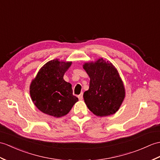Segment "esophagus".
Instances as JSON below:
<instances>
[{"instance_id": "obj_1", "label": "esophagus", "mask_w": 160, "mask_h": 160, "mask_svg": "<svg viewBox=\"0 0 160 160\" xmlns=\"http://www.w3.org/2000/svg\"><path fill=\"white\" fill-rule=\"evenodd\" d=\"M78 98H79L80 100H82V99H83V94H82V93L80 94V95H78Z\"/></svg>"}]
</instances>
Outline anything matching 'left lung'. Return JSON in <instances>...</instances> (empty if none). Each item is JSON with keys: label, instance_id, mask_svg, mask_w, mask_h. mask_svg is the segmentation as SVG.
<instances>
[{"label": "left lung", "instance_id": "8db88e82", "mask_svg": "<svg viewBox=\"0 0 160 160\" xmlns=\"http://www.w3.org/2000/svg\"><path fill=\"white\" fill-rule=\"evenodd\" d=\"M83 68L90 78L89 88L83 95L89 110L101 117L117 112L124 100L125 90L115 67L101 58L95 62H85Z\"/></svg>", "mask_w": 160, "mask_h": 160}]
</instances>
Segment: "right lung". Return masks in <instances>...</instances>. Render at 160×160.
Wrapping results in <instances>:
<instances>
[{
    "label": "right lung",
    "instance_id": "add662e5",
    "mask_svg": "<svg viewBox=\"0 0 160 160\" xmlns=\"http://www.w3.org/2000/svg\"><path fill=\"white\" fill-rule=\"evenodd\" d=\"M72 62L54 59L39 69L30 85L32 101L42 112L54 117L65 116L78 101L73 95L72 84L63 79Z\"/></svg>",
    "mask_w": 160,
    "mask_h": 160
}]
</instances>
